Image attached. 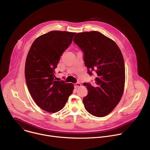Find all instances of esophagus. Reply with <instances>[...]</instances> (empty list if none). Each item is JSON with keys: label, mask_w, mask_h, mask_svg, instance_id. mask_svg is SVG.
Listing matches in <instances>:
<instances>
[{"label": "esophagus", "mask_w": 150, "mask_h": 150, "mask_svg": "<svg viewBox=\"0 0 150 150\" xmlns=\"http://www.w3.org/2000/svg\"><path fill=\"white\" fill-rule=\"evenodd\" d=\"M81 83L80 82H77L75 83V87L76 88H78V87H81Z\"/></svg>", "instance_id": "obj_1"}]
</instances>
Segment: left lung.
I'll return each mask as SVG.
<instances>
[{
  "instance_id": "8db88e82",
  "label": "left lung",
  "mask_w": 150,
  "mask_h": 150,
  "mask_svg": "<svg viewBox=\"0 0 150 150\" xmlns=\"http://www.w3.org/2000/svg\"><path fill=\"white\" fill-rule=\"evenodd\" d=\"M75 43L83 53L88 74H96L94 86L84 82L88 94L83 98L86 110L97 117L109 114L123 95L125 68L122 52L116 42L98 31L79 33Z\"/></svg>"
}]
</instances>
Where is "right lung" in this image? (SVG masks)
<instances>
[{
	"mask_svg": "<svg viewBox=\"0 0 150 150\" xmlns=\"http://www.w3.org/2000/svg\"><path fill=\"white\" fill-rule=\"evenodd\" d=\"M75 34L49 32L36 38L28 52L25 67L27 87L35 103L46 112L62 109L74 89L72 83L55 81L54 69Z\"/></svg>",
	"mask_w": 150,
	"mask_h": 150,
	"instance_id": "obj_1",
	"label": "right lung"
}]
</instances>
